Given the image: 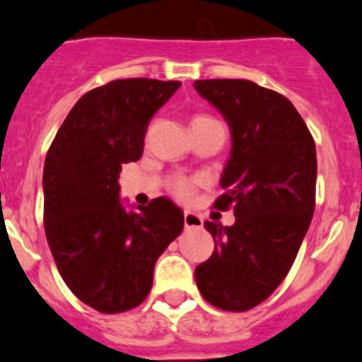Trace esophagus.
Masks as SVG:
<instances>
[{
  "instance_id": "esophagus-1",
  "label": "esophagus",
  "mask_w": 362,
  "mask_h": 362,
  "mask_svg": "<svg viewBox=\"0 0 362 362\" xmlns=\"http://www.w3.org/2000/svg\"><path fill=\"white\" fill-rule=\"evenodd\" d=\"M184 224L185 229H200L202 228V216L193 211L184 213Z\"/></svg>"
}]
</instances>
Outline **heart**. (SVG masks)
<instances>
[{"label":"heart","instance_id":"obj_1","mask_svg":"<svg viewBox=\"0 0 362 362\" xmlns=\"http://www.w3.org/2000/svg\"><path fill=\"white\" fill-rule=\"evenodd\" d=\"M193 187H194V182L185 177H177L171 182V191L182 200L189 199L191 193H193Z\"/></svg>","mask_w":362,"mask_h":362}]
</instances>
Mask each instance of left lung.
I'll use <instances>...</instances> for the list:
<instances>
[{"mask_svg": "<svg viewBox=\"0 0 362 362\" xmlns=\"http://www.w3.org/2000/svg\"><path fill=\"white\" fill-rule=\"evenodd\" d=\"M197 93L228 122L231 151L216 209L235 224L204 222L215 251L194 268L207 303L228 312L255 308L284 281L315 209V142L293 103L250 80H197Z\"/></svg>", "mask_w": 362, "mask_h": 362, "instance_id": "obj_1", "label": "left lung"}]
</instances>
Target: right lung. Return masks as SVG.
Wrapping results in <instances>:
<instances>
[{
  "label": "right lung",
  "instance_id": "1",
  "mask_svg": "<svg viewBox=\"0 0 362 362\" xmlns=\"http://www.w3.org/2000/svg\"><path fill=\"white\" fill-rule=\"evenodd\" d=\"M180 81L116 80L72 107L43 168V224L58 272L81 303L120 313L144 303L163 250L184 229L165 197L129 207L122 163L136 162L151 118Z\"/></svg>",
  "mask_w": 362,
  "mask_h": 362
}]
</instances>
